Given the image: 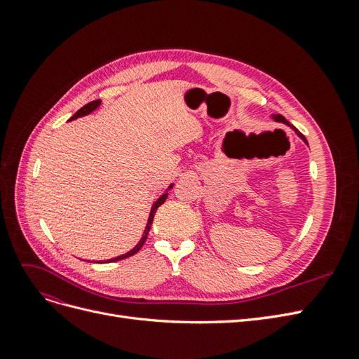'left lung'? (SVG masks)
<instances>
[{
  "instance_id": "1",
  "label": "left lung",
  "mask_w": 359,
  "mask_h": 359,
  "mask_svg": "<svg viewBox=\"0 0 359 359\" xmlns=\"http://www.w3.org/2000/svg\"><path fill=\"white\" fill-rule=\"evenodd\" d=\"M271 118H273L274 119V121L276 123H283V124H286V126H289L292 130H293V132H295V135L302 140V142L304 144H306V145H309V142H307V139L306 137H304L302 136V133H299V130H297L295 127H293V126H290V123L287 121V119L285 118V116H281V115H278V114H273V115H271Z\"/></svg>"
}]
</instances>
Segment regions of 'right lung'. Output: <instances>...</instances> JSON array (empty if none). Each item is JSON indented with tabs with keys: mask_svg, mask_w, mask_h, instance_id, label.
<instances>
[{
	"mask_svg": "<svg viewBox=\"0 0 359 359\" xmlns=\"http://www.w3.org/2000/svg\"><path fill=\"white\" fill-rule=\"evenodd\" d=\"M102 104V100H94V102H90L88 104H85L83 107H81V109L76 112L69 121H73V119H76V118H81V116H85V115H90L91 112H94L97 107H99ZM173 187V184H170V186L166 189V191L161 194V196L153 203V206H151V211H149V215H148V222H147V226H145V231H144V233H142V236H140V240L137 241V244L130 250V252H127L126 255H121V256H116V257H114V259H107V260H104V264H109V262H116V260H121V259H126V257H130V256H133V255H136L140 248H142V245L145 244V241H147V236H148V232H149V229H151V224H153V220H154V215H156V211L158 210V206L160 205H163L165 203V201L168 199V191L170 190Z\"/></svg>",
	"mask_w": 359,
	"mask_h": 359,
	"instance_id": "right-lung-1",
	"label": "right lung"
}]
</instances>
